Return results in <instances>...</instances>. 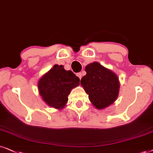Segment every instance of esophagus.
I'll return each mask as SVG.
<instances>
[{
  "label": "esophagus",
  "instance_id": "34e87169",
  "mask_svg": "<svg viewBox=\"0 0 153 153\" xmlns=\"http://www.w3.org/2000/svg\"><path fill=\"white\" fill-rule=\"evenodd\" d=\"M82 74L81 73H77V76L80 79H81V78H82Z\"/></svg>",
  "mask_w": 153,
  "mask_h": 153
}]
</instances>
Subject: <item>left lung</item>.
<instances>
[{
	"instance_id": "left-lung-1",
	"label": "left lung",
	"mask_w": 153,
	"mask_h": 153,
	"mask_svg": "<svg viewBox=\"0 0 153 153\" xmlns=\"http://www.w3.org/2000/svg\"><path fill=\"white\" fill-rule=\"evenodd\" d=\"M87 74L80 84L97 109H103L115 102L119 94V78L113 71L94 62L85 67Z\"/></svg>"
}]
</instances>
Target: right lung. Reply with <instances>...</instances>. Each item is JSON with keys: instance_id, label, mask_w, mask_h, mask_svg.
<instances>
[{"instance_id": "add662e5", "label": "right lung", "mask_w": 153, "mask_h": 153, "mask_svg": "<svg viewBox=\"0 0 153 153\" xmlns=\"http://www.w3.org/2000/svg\"><path fill=\"white\" fill-rule=\"evenodd\" d=\"M80 85V79L62 65L55 64L38 82L39 94L47 105L62 110L68 102L71 90Z\"/></svg>"}]
</instances>
